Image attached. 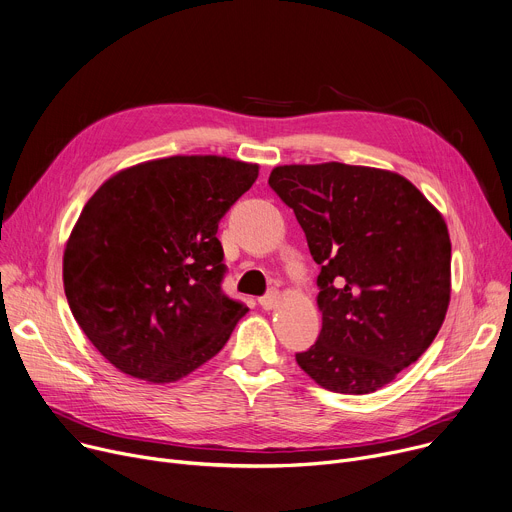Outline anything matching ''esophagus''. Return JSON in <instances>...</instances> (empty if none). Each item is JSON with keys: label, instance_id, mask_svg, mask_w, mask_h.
Segmentation results:
<instances>
[{"label": "esophagus", "instance_id": "1", "mask_svg": "<svg viewBox=\"0 0 512 512\" xmlns=\"http://www.w3.org/2000/svg\"><path fill=\"white\" fill-rule=\"evenodd\" d=\"M279 299H281L279 291H277V289H270L266 295H262V297L258 299V303L262 305V309H274V307L279 305Z\"/></svg>", "mask_w": 512, "mask_h": 512}]
</instances>
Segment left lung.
Segmentation results:
<instances>
[{
  "label": "left lung",
  "mask_w": 512,
  "mask_h": 512,
  "mask_svg": "<svg viewBox=\"0 0 512 512\" xmlns=\"http://www.w3.org/2000/svg\"><path fill=\"white\" fill-rule=\"evenodd\" d=\"M268 184L320 264L322 330L297 352V365L336 393L381 389L443 326L451 297L445 219L404 176L365 166H279Z\"/></svg>",
  "instance_id": "obj_1"
}]
</instances>
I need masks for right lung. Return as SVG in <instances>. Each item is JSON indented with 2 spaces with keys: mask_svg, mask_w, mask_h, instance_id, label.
Masks as SVG:
<instances>
[{
  "mask_svg": "<svg viewBox=\"0 0 512 512\" xmlns=\"http://www.w3.org/2000/svg\"><path fill=\"white\" fill-rule=\"evenodd\" d=\"M258 166L174 155L123 170L86 203L63 256L75 322L123 373L172 383L213 359L246 316L221 289V217Z\"/></svg>",
  "mask_w": 512,
  "mask_h": 512,
  "instance_id": "add662e5",
  "label": "right lung"
}]
</instances>
